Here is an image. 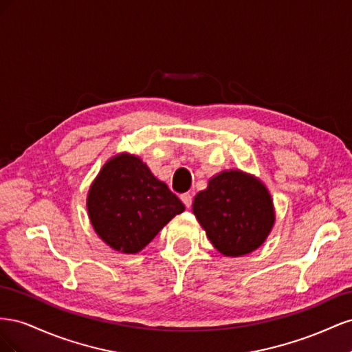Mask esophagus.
Masks as SVG:
<instances>
[{"label":"esophagus","mask_w":352,"mask_h":352,"mask_svg":"<svg viewBox=\"0 0 352 352\" xmlns=\"http://www.w3.org/2000/svg\"><path fill=\"white\" fill-rule=\"evenodd\" d=\"M180 199H182V202H184L186 208L192 206V195H190V194H182V195H180Z\"/></svg>","instance_id":"34e87169"}]
</instances>
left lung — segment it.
<instances>
[{
    "instance_id": "left-lung-1",
    "label": "left lung",
    "mask_w": 352,
    "mask_h": 352,
    "mask_svg": "<svg viewBox=\"0 0 352 352\" xmlns=\"http://www.w3.org/2000/svg\"><path fill=\"white\" fill-rule=\"evenodd\" d=\"M192 210L211 243L229 257L257 250L274 223L269 190L239 170L211 177L194 198Z\"/></svg>"
}]
</instances>
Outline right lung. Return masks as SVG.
<instances>
[{
	"instance_id": "1",
	"label": "right lung",
	"mask_w": 352,
	"mask_h": 352,
	"mask_svg": "<svg viewBox=\"0 0 352 352\" xmlns=\"http://www.w3.org/2000/svg\"><path fill=\"white\" fill-rule=\"evenodd\" d=\"M87 204L98 236L124 254L141 251L185 210L142 160L129 154L114 157L102 167L91 185Z\"/></svg>"
}]
</instances>
